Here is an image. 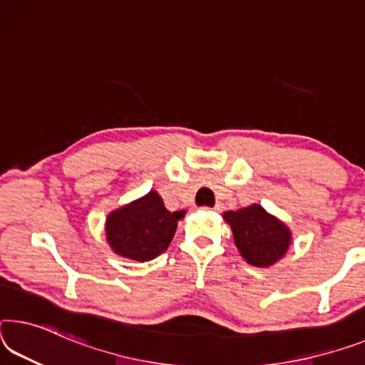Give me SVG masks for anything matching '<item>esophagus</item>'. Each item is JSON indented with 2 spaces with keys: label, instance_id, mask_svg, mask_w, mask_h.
I'll list each match as a JSON object with an SVG mask.
<instances>
[{
  "label": "esophagus",
  "instance_id": "obj_1",
  "mask_svg": "<svg viewBox=\"0 0 365 365\" xmlns=\"http://www.w3.org/2000/svg\"><path fill=\"white\" fill-rule=\"evenodd\" d=\"M221 210H222V205H219V203L212 207V211H216V212L221 211Z\"/></svg>",
  "mask_w": 365,
  "mask_h": 365
}]
</instances>
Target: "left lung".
Listing matches in <instances>:
<instances>
[{
	"mask_svg": "<svg viewBox=\"0 0 365 365\" xmlns=\"http://www.w3.org/2000/svg\"><path fill=\"white\" fill-rule=\"evenodd\" d=\"M232 229L235 245L247 263L258 268L271 266L287 252L291 232L284 224L269 216L259 205L224 212Z\"/></svg>",
	"mask_w": 365,
	"mask_h": 365,
	"instance_id": "1",
	"label": "left lung"
}]
</instances>
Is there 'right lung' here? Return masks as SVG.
Masks as SVG:
<instances>
[{
  "label": "right lung",
  "mask_w": 365,
  "mask_h": 365,
  "mask_svg": "<svg viewBox=\"0 0 365 365\" xmlns=\"http://www.w3.org/2000/svg\"><path fill=\"white\" fill-rule=\"evenodd\" d=\"M183 211L165 210L158 192H149L143 198L120 207L107 217V240L118 255L149 262L167 250Z\"/></svg>",
  "instance_id": "add662e5"
}]
</instances>
